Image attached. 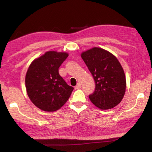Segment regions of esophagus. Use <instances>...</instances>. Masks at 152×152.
Segmentation results:
<instances>
[{
  "label": "esophagus",
  "mask_w": 152,
  "mask_h": 152,
  "mask_svg": "<svg viewBox=\"0 0 152 152\" xmlns=\"http://www.w3.org/2000/svg\"><path fill=\"white\" fill-rule=\"evenodd\" d=\"M81 88V84L80 83H78L77 84L76 86H75V89H80Z\"/></svg>",
  "instance_id": "34e87169"
}]
</instances>
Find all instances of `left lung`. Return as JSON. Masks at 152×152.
<instances>
[{
  "label": "left lung",
  "instance_id": "1",
  "mask_svg": "<svg viewBox=\"0 0 152 152\" xmlns=\"http://www.w3.org/2000/svg\"><path fill=\"white\" fill-rule=\"evenodd\" d=\"M81 58L96 83L95 90L89 96L91 102L102 110L118 105L126 89L125 73L118 59L108 51L96 47L83 52Z\"/></svg>",
  "mask_w": 152,
  "mask_h": 152
}]
</instances>
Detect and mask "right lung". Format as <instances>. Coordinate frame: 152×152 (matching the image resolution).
<instances>
[{
  "instance_id": "1",
  "label": "right lung",
  "mask_w": 152,
  "mask_h": 152,
  "mask_svg": "<svg viewBox=\"0 0 152 152\" xmlns=\"http://www.w3.org/2000/svg\"><path fill=\"white\" fill-rule=\"evenodd\" d=\"M68 56L66 53L46 52L29 66L26 76L27 95L32 103L42 110H58L73 90L58 73V68Z\"/></svg>"
}]
</instances>
